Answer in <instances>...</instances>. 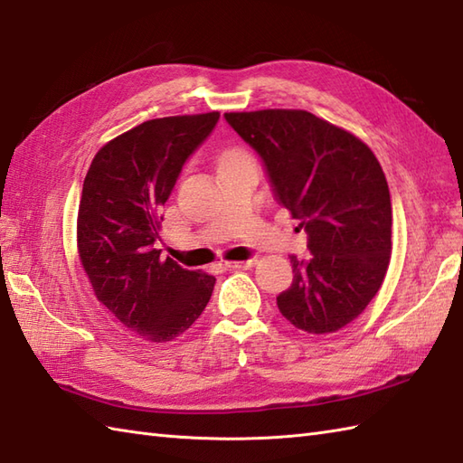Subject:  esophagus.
Segmentation results:
<instances>
[{
    "instance_id": "34e87169",
    "label": "esophagus",
    "mask_w": 463,
    "mask_h": 463,
    "mask_svg": "<svg viewBox=\"0 0 463 463\" xmlns=\"http://www.w3.org/2000/svg\"><path fill=\"white\" fill-rule=\"evenodd\" d=\"M254 264H257V260H254V259H249V260L224 262V267H226V269H232V270H247V269H252Z\"/></svg>"
}]
</instances>
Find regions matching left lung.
<instances>
[{
	"label": "left lung",
	"mask_w": 463,
	"mask_h": 463,
	"mask_svg": "<svg viewBox=\"0 0 463 463\" xmlns=\"http://www.w3.org/2000/svg\"><path fill=\"white\" fill-rule=\"evenodd\" d=\"M262 156L279 201L308 232L307 260L290 257L282 317L308 334L356 320L392 257V203L382 166L360 137L302 109L224 113Z\"/></svg>",
	"instance_id": "obj_1"
}]
</instances>
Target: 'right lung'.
Here are the masks:
<instances>
[{
    "mask_svg": "<svg viewBox=\"0 0 463 463\" xmlns=\"http://www.w3.org/2000/svg\"><path fill=\"white\" fill-rule=\"evenodd\" d=\"M221 113L151 119L105 143L83 181L77 250L95 298L146 342H171L201 317L214 277L161 259V206Z\"/></svg>",
    "mask_w": 463,
    "mask_h": 463,
    "instance_id": "1",
    "label": "right lung"
}]
</instances>
